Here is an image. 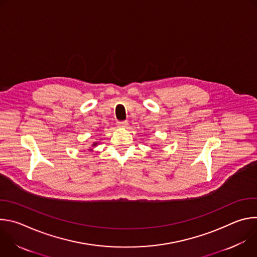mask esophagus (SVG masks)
<instances>
[{
	"instance_id": "34e87169",
	"label": "esophagus",
	"mask_w": 257,
	"mask_h": 257,
	"mask_svg": "<svg viewBox=\"0 0 257 257\" xmlns=\"http://www.w3.org/2000/svg\"><path fill=\"white\" fill-rule=\"evenodd\" d=\"M128 125V122L126 121H120V122H117V126L120 127V128H124V127H127Z\"/></svg>"
}]
</instances>
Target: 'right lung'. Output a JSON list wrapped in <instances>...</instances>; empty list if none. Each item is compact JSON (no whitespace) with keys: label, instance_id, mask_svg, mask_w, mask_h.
I'll list each match as a JSON object with an SVG mask.
<instances>
[{"label":"right lung","instance_id":"add662e5","mask_svg":"<svg viewBox=\"0 0 257 257\" xmlns=\"http://www.w3.org/2000/svg\"><path fill=\"white\" fill-rule=\"evenodd\" d=\"M95 144H96V143H95ZM95 144H93V145H95Z\"/></svg>","mask_w":257,"mask_h":257}]
</instances>
